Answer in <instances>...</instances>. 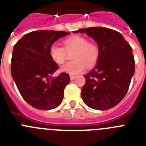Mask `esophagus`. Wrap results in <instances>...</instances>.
Segmentation results:
<instances>
[{
    "label": "esophagus",
    "mask_w": 146,
    "mask_h": 146,
    "mask_svg": "<svg viewBox=\"0 0 146 146\" xmlns=\"http://www.w3.org/2000/svg\"><path fill=\"white\" fill-rule=\"evenodd\" d=\"M74 78H75V75H70V79L72 80H73Z\"/></svg>",
    "instance_id": "1"
}]
</instances>
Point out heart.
Returning a JSON list of instances; mask_svg holds the SVG:
<instances>
[{"instance_id": "b5f03b06", "label": "heart", "mask_w": 146, "mask_h": 146, "mask_svg": "<svg viewBox=\"0 0 146 146\" xmlns=\"http://www.w3.org/2000/svg\"><path fill=\"white\" fill-rule=\"evenodd\" d=\"M64 48L56 43L50 47V55L52 60L57 64L64 63L66 58V52L74 51L72 55L73 61L62 66L60 71L70 74L82 72L88 67L94 66L99 56V49L95 44L89 43L88 40L80 36H73L64 42Z\"/></svg>"}]
</instances>
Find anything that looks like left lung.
<instances>
[{
	"instance_id": "1",
	"label": "left lung",
	"mask_w": 146,
	"mask_h": 146,
	"mask_svg": "<svg viewBox=\"0 0 146 146\" xmlns=\"http://www.w3.org/2000/svg\"><path fill=\"white\" fill-rule=\"evenodd\" d=\"M73 33H86L99 49L96 66L84 76L82 100L94 110L113 108L123 99L135 73L131 46L119 32L104 27L82 28Z\"/></svg>"
}]
</instances>
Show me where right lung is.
Instances as JSON below:
<instances>
[{
    "mask_svg": "<svg viewBox=\"0 0 146 146\" xmlns=\"http://www.w3.org/2000/svg\"><path fill=\"white\" fill-rule=\"evenodd\" d=\"M70 33L36 31L24 35L14 46L11 73L21 96L38 110H52L64 99V88L70 77L66 73L53 77L58 66L50 55V47Z\"/></svg>",
    "mask_w": 146,
    "mask_h": 146,
    "instance_id": "1",
    "label": "right lung"
}]
</instances>
